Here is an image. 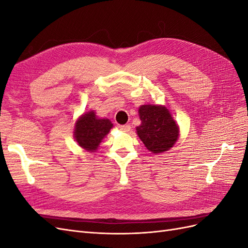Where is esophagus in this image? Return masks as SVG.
<instances>
[{"mask_svg": "<svg viewBox=\"0 0 248 248\" xmlns=\"http://www.w3.org/2000/svg\"><path fill=\"white\" fill-rule=\"evenodd\" d=\"M119 128H120V129H121L122 131H125V132H128V131L130 130V128H131V127H130V125H128V124H125V125H120V126H119Z\"/></svg>", "mask_w": 248, "mask_h": 248, "instance_id": "esophagus-1", "label": "esophagus"}]
</instances>
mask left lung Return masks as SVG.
<instances>
[{
    "label": "left lung",
    "instance_id": "obj_1",
    "mask_svg": "<svg viewBox=\"0 0 248 248\" xmlns=\"http://www.w3.org/2000/svg\"><path fill=\"white\" fill-rule=\"evenodd\" d=\"M139 114L141 124L137 127V132L149 151L162 153L174 146L179 128L166 107L141 106Z\"/></svg>",
    "mask_w": 248,
    "mask_h": 248
}]
</instances>
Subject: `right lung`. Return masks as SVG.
<instances>
[{
  "instance_id": "1",
  "label": "right lung",
  "mask_w": 248,
  "mask_h": 248,
  "mask_svg": "<svg viewBox=\"0 0 248 248\" xmlns=\"http://www.w3.org/2000/svg\"><path fill=\"white\" fill-rule=\"evenodd\" d=\"M112 127L108 119H97L95 112L82 115L76 123L74 138L78 144L88 151H95Z\"/></svg>"
}]
</instances>
